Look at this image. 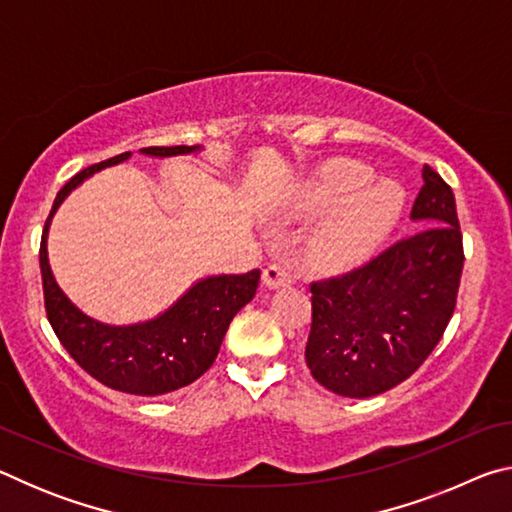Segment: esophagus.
<instances>
[{
    "mask_svg": "<svg viewBox=\"0 0 512 512\" xmlns=\"http://www.w3.org/2000/svg\"><path fill=\"white\" fill-rule=\"evenodd\" d=\"M264 284L268 289H282L293 284V268L287 262H275L264 271Z\"/></svg>",
    "mask_w": 512,
    "mask_h": 512,
    "instance_id": "esophagus-1",
    "label": "esophagus"
}]
</instances>
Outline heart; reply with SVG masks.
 Wrapping results in <instances>:
<instances>
[{
    "instance_id": "1",
    "label": "heart",
    "mask_w": 512,
    "mask_h": 512,
    "mask_svg": "<svg viewBox=\"0 0 512 512\" xmlns=\"http://www.w3.org/2000/svg\"><path fill=\"white\" fill-rule=\"evenodd\" d=\"M354 160L318 169L289 207L293 219H327L311 232L307 259L320 271H345L361 264L391 235L402 214L404 192L393 180Z\"/></svg>"
}]
</instances>
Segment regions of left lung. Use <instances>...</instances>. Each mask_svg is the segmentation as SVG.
Masks as SVG:
<instances>
[{"label": "left lung", "instance_id": "1", "mask_svg": "<svg viewBox=\"0 0 512 512\" xmlns=\"http://www.w3.org/2000/svg\"><path fill=\"white\" fill-rule=\"evenodd\" d=\"M411 219L418 230L350 273L311 282L305 359L327 391L372 397L418 370L452 320L463 273L454 192L429 164Z\"/></svg>", "mask_w": 512, "mask_h": 512}]
</instances>
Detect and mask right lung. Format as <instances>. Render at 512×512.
<instances>
[{
    "instance_id": "1",
    "label": "right lung",
    "mask_w": 512,
    "mask_h": 512,
    "mask_svg": "<svg viewBox=\"0 0 512 512\" xmlns=\"http://www.w3.org/2000/svg\"><path fill=\"white\" fill-rule=\"evenodd\" d=\"M198 149L201 146H149L142 153L153 158H171ZM128 155L131 153H121L92 164L60 189L42 230L40 271L47 318L72 359L112 391L151 397L178 391L210 370L230 320L255 296L259 271L255 268L241 275L205 277L164 314L137 325H103L76 309L60 291L49 268L47 232L51 216L85 178L124 162Z\"/></svg>"
}]
</instances>
